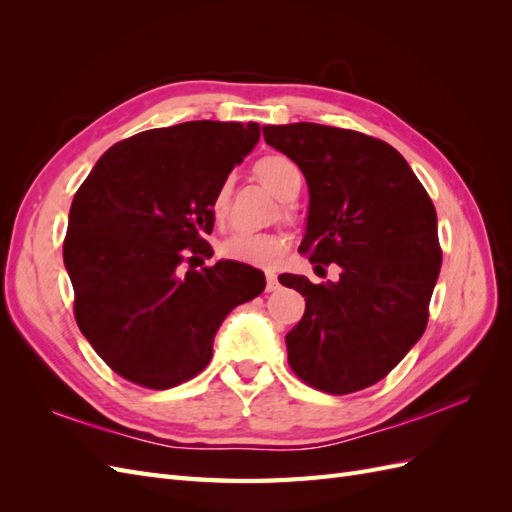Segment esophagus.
Segmentation results:
<instances>
[{
    "mask_svg": "<svg viewBox=\"0 0 512 512\" xmlns=\"http://www.w3.org/2000/svg\"><path fill=\"white\" fill-rule=\"evenodd\" d=\"M265 275H267V292H273V290L280 288V282H277V275H275V271L267 269V271H265Z\"/></svg>",
    "mask_w": 512,
    "mask_h": 512,
    "instance_id": "34e87169",
    "label": "esophagus"
}]
</instances>
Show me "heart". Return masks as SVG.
Segmentation results:
<instances>
[{"instance_id":"1","label":"heart","mask_w":512,"mask_h":512,"mask_svg":"<svg viewBox=\"0 0 512 512\" xmlns=\"http://www.w3.org/2000/svg\"><path fill=\"white\" fill-rule=\"evenodd\" d=\"M256 177L267 185V188L284 200L282 203V218L292 222L294 211L290 207V200H294L301 192L303 175L299 166L282 153H269V156L260 158L254 166ZM230 179H224L220 188L215 190L211 198V213L215 220H224L230 205ZM286 250V237L282 232H232L222 245L220 254L226 260L241 262V265H271L273 260L280 258Z\"/></svg>"}]
</instances>
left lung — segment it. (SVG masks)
<instances>
[{"label":"left lung","mask_w":512,"mask_h":512,"mask_svg":"<svg viewBox=\"0 0 512 512\" xmlns=\"http://www.w3.org/2000/svg\"><path fill=\"white\" fill-rule=\"evenodd\" d=\"M262 134L307 181L299 252L316 271L339 267L337 282L280 275L305 297V314L286 335L288 365L329 395L363 391L425 333L442 265L436 207L404 156L380 138L307 121Z\"/></svg>","instance_id":"left-lung-1"}]
</instances>
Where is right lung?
Instances as JSON below:
<instances>
[{
	"mask_svg": "<svg viewBox=\"0 0 512 512\" xmlns=\"http://www.w3.org/2000/svg\"><path fill=\"white\" fill-rule=\"evenodd\" d=\"M258 138L254 121L145 130L108 149L74 194L64 239L74 318L121 378L153 391L194 378L224 318L265 290L250 265L203 267L211 198Z\"/></svg>",
	"mask_w": 512,
	"mask_h": 512,
	"instance_id": "add662e5",
	"label": "right lung"
}]
</instances>
